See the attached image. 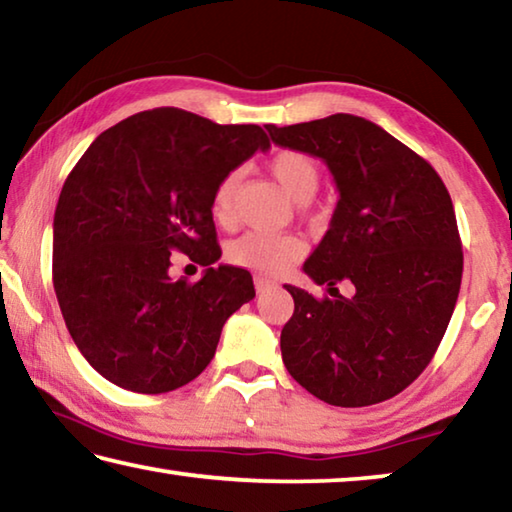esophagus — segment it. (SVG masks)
<instances>
[{
    "label": "esophagus",
    "instance_id": "esophagus-1",
    "mask_svg": "<svg viewBox=\"0 0 512 512\" xmlns=\"http://www.w3.org/2000/svg\"><path fill=\"white\" fill-rule=\"evenodd\" d=\"M273 287H275L273 280H268V277H264V275H255V289H257V293H262L266 289H273Z\"/></svg>",
    "mask_w": 512,
    "mask_h": 512
}]
</instances>
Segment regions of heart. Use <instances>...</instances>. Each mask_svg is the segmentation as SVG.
Masks as SVG:
<instances>
[{"instance_id": "obj_1", "label": "heart", "mask_w": 512, "mask_h": 512, "mask_svg": "<svg viewBox=\"0 0 512 512\" xmlns=\"http://www.w3.org/2000/svg\"><path fill=\"white\" fill-rule=\"evenodd\" d=\"M268 171L293 201L309 203L320 187V167L311 155L302 151H277L268 160ZM241 171L232 169L216 183L212 192V216L223 228L237 219V192ZM307 253L305 239L298 235H271V232H246L228 246V259L239 268L257 273H282L300 262Z\"/></svg>"}]
</instances>
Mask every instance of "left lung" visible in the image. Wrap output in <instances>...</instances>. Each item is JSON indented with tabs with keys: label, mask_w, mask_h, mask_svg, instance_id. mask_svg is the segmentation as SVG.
I'll list each match as a JSON object with an SVG mask.
<instances>
[{
	"label": "left lung",
	"mask_w": 512,
	"mask_h": 512,
	"mask_svg": "<svg viewBox=\"0 0 512 512\" xmlns=\"http://www.w3.org/2000/svg\"><path fill=\"white\" fill-rule=\"evenodd\" d=\"M271 140L325 160L339 187L327 235L305 273L329 293L291 287L280 348L289 375L318 400L370 406L420 377L443 341L463 275L452 198L431 164L372 121L329 115L277 128Z\"/></svg>",
	"instance_id": "obj_1"
}]
</instances>
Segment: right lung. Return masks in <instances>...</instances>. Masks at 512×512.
Listing matches in <instances>:
<instances>
[{
    "mask_svg": "<svg viewBox=\"0 0 512 512\" xmlns=\"http://www.w3.org/2000/svg\"><path fill=\"white\" fill-rule=\"evenodd\" d=\"M268 146L255 124L153 108L103 131L76 162L54 214V291L101 377L155 395L207 368L225 320L255 298L244 268L212 266V192ZM173 249L206 266L201 281L170 280Z\"/></svg>",
    "mask_w": 512,
    "mask_h": 512,
    "instance_id": "right-lung-1",
    "label": "right lung"
}]
</instances>
